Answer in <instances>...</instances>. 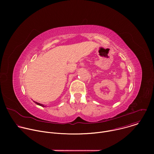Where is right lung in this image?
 <instances>
[{
  "label": "right lung",
  "mask_w": 154,
  "mask_h": 154,
  "mask_svg": "<svg viewBox=\"0 0 154 154\" xmlns=\"http://www.w3.org/2000/svg\"><path fill=\"white\" fill-rule=\"evenodd\" d=\"M34 102H35L36 104H37V105H40V106H45L44 105L41 104V103H38V102H35V101H34Z\"/></svg>",
  "instance_id": "right-lung-1"
}]
</instances>
